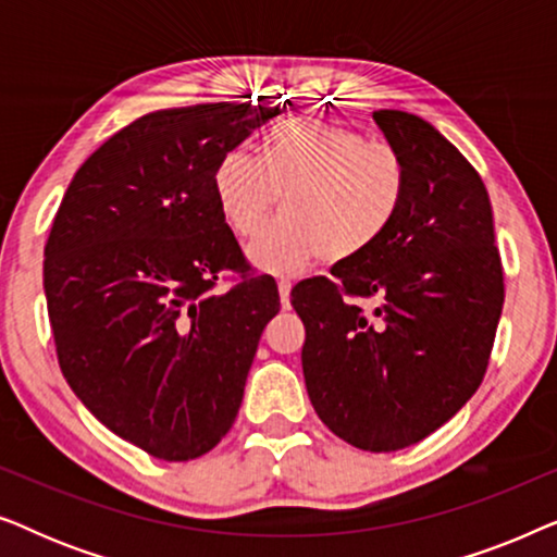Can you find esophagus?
Returning <instances> with one entry per match:
<instances>
[{
    "mask_svg": "<svg viewBox=\"0 0 557 557\" xmlns=\"http://www.w3.org/2000/svg\"><path fill=\"white\" fill-rule=\"evenodd\" d=\"M278 296H281V307H288V296H292V281L281 278L278 281Z\"/></svg>",
    "mask_w": 557,
    "mask_h": 557,
    "instance_id": "esophagus-1",
    "label": "esophagus"
}]
</instances>
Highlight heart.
Here are the masks:
<instances>
[{
  "mask_svg": "<svg viewBox=\"0 0 557 557\" xmlns=\"http://www.w3.org/2000/svg\"><path fill=\"white\" fill-rule=\"evenodd\" d=\"M215 193L240 238H253L284 196L285 215L260 230L248 258L269 273H296L324 256L352 261L375 246L406 200V166L355 128L296 119L265 134L263 159L246 149L225 154Z\"/></svg>",
  "mask_w": 557,
  "mask_h": 557,
  "instance_id": "1",
  "label": "heart"
}]
</instances>
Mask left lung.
Segmentation results:
<instances>
[{"instance_id":"1","label":"left lung","mask_w":557,"mask_h":557,"mask_svg":"<svg viewBox=\"0 0 557 557\" xmlns=\"http://www.w3.org/2000/svg\"><path fill=\"white\" fill-rule=\"evenodd\" d=\"M406 166L383 238L332 278L294 286L301 368L317 416L362 451H398L441 429L482 385L505 276L479 172L429 121L372 113ZM357 298H375L370 315Z\"/></svg>"}]
</instances>
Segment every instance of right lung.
<instances>
[{
	"mask_svg": "<svg viewBox=\"0 0 557 557\" xmlns=\"http://www.w3.org/2000/svg\"><path fill=\"white\" fill-rule=\"evenodd\" d=\"M278 113H147L81 164L52 220L42 284L60 370L106 429L157 459L220 444L278 314L276 281L250 271L215 193L223 157ZM225 270L242 273L231 289Z\"/></svg>",
	"mask_w": 557,
	"mask_h": 557,
	"instance_id": "1",
	"label": "right lung"
}]
</instances>
